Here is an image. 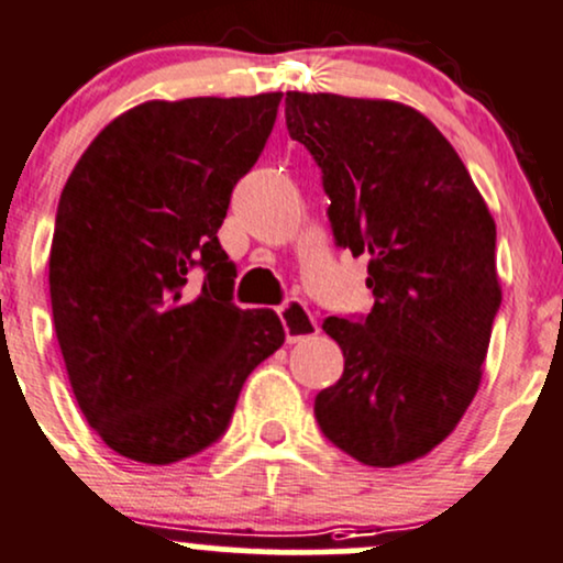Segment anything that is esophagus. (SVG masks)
Listing matches in <instances>:
<instances>
[{
  "mask_svg": "<svg viewBox=\"0 0 563 563\" xmlns=\"http://www.w3.org/2000/svg\"><path fill=\"white\" fill-rule=\"evenodd\" d=\"M280 320H283V329H286V339L288 344H296L301 342V339L307 336H314V333L320 331L318 320H314V314L307 310L301 301H288V305H283L280 310Z\"/></svg>",
  "mask_w": 563,
  "mask_h": 563,
  "instance_id": "34e87169",
  "label": "esophagus"
}]
</instances>
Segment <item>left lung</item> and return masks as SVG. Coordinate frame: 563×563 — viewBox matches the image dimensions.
<instances>
[{
	"label": "left lung",
	"mask_w": 563,
	"mask_h": 563,
	"mask_svg": "<svg viewBox=\"0 0 563 563\" xmlns=\"http://www.w3.org/2000/svg\"><path fill=\"white\" fill-rule=\"evenodd\" d=\"M286 125L323 170L333 238L366 253L374 291L366 318L323 320L344 374L314 417L352 460L409 465L481 387L503 301L494 219L446 135L406 103L288 90Z\"/></svg>",
	"instance_id": "obj_1"
}]
</instances>
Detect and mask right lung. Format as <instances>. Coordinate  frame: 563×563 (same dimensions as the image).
Listing matches in <instances>:
<instances>
[{
    "label": "right lung",
    "instance_id": "add662e5",
    "mask_svg": "<svg viewBox=\"0 0 563 563\" xmlns=\"http://www.w3.org/2000/svg\"><path fill=\"white\" fill-rule=\"evenodd\" d=\"M280 98L139 103L90 141L60 191L55 336L85 419L128 460L170 465L211 446L249 374L286 342L275 312L232 305L234 264L216 238Z\"/></svg>",
    "mask_w": 563,
    "mask_h": 563
}]
</instances>
